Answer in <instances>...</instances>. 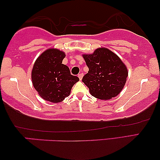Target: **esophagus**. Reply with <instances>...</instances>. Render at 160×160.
Returning <instances> with one entry per match:
<instances>
[{
	"label": "esophagus",
	"mask_w": 160,
	"mask_h": 160,
	"mask_svg": "<svg viewBox=\"0 0 160 160\" xmlns=\"http://www.w3.org/2000/svg\"><path fill=\"white\" fill-rule=\"evenodd\" d=\"M83 76H84V74H83V73H79V74H78V77L79 78L80 80H82V78H83Z\"/></svg>",
	"instance_id": "esophagus-1"
}]
</instances>
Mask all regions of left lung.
Listing matches in <instances>:
<instances>
[{
  "label": "left lung",
  "mask_w": 160,
  "mask_h": 160,
  "mask_svg": "<svg viewBox=\"0 0 160 160\" xmlns=\"http://www.w3.org/2000/svg\"><path fill=\"white\" fill-rule=\"evenodd\" d=\"M89 71L82 82L90 94L100 100L119 95L125 85L128 71L117 54L106 48H98L91 54H83Z\"/></svg>",
  "instance_id": "left-lung-1"
}]
</instances>
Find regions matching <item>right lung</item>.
<instances>
[{"mask_svg": "<svg viewBox=\"0 0 160 160\" xmlns=\"http://www.w3.org/2000/svg\"><path fill=\"white\" fill-rule=\"evenodd\" d=\"M65 54L57 49L43 52L34 63L31 78L34 88L43 99L62 102L71 93L72 87L79 81L71 74L69 68L62 64Z\"/></svg>", "mask_w": 160, "mask_h": 160, "instance_id": "1", "label": "right lung"}]
</instances>
